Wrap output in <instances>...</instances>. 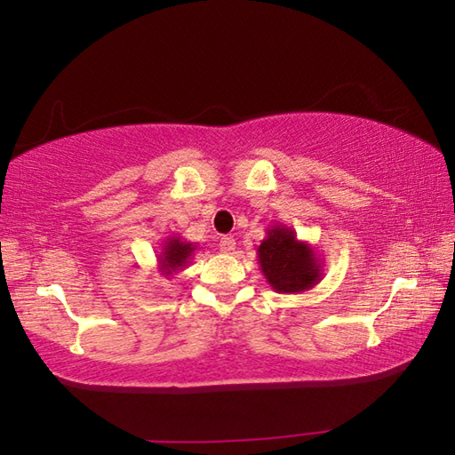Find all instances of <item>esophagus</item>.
Instances as JSON below:
<instances>
[{"label":"esophagus","mask_w":455,"mask_h":455,"mask_svg":"<svg viewBox=\"0 0 455 455\" xmlns=\"http://www.w3.org/2000/svg\"><path fill=\"white\" fill-rule=\"evenodd\" d=\"M219 246H220V251L225 252V255H228V252H233V251H235L236 243H235V238H233V236H220V243H219Z\"/></svg>","instance_id":"1"}]
</instances>
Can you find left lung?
I'll return each instance as SVG.
<instances>
[{"mask_svg":"<svg viewBox=\"0 0 455 455\" xmlns=\"http://www.w3.org/2000/svg\"><path fill=\"white\" fill-rule=\"evenodd\" d=\"M257 259L276 292L311 291L323 279V260L315 246L297 238L295 230L281 222L267 228V236L257 246Z\"/></svg>","mask_w":455,"mask_h":455,"instance_id":"1","label":"left lung"}]
</instances>
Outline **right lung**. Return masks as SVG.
I'll use <instances>...</instances> for the list:
<instances>
[{"label":"right lung","mask_w":455,"mask_h":455,"mask_svg":"<svg viewBox=\"0 0 455 455\" xmlns=\"http://www.w3.org/2000/svg\"><path fill=\"white\" fill-rule=\"evenodd\" d=\"M196 244L184 241L180 236H168L163 243V251L156 257L158 263V273L166 276V279H172V275L180 273L184 267L190 263L192 255H195Z\"/></svg>","instance_id":"obj_1"}]
</instances>
